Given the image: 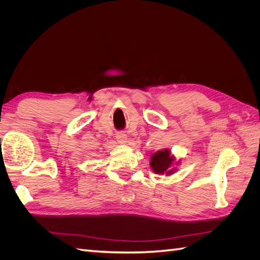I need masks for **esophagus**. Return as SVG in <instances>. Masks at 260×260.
<instances>
[{
  "label": "esophagus",
  "mask_w": 260,
  "mask_h": 260,
  "mask_svg": "<svg viewBox=\"0 0 260 260\" xmlns=\"http://www.w3.org/2000/svg\"><path fill=\"white\" fill-rule=\"evenodd\" d=\"M116 140L120 144H123V143H125V140H127V135H125V133H123V132H118L116 135Z\"/></svg>",
  "instance_id": "esophagus-1"
}]
</instances>
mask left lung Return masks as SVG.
<instances>
[{"label": "left lung", "mask_w": 260, "mask_h": 260, "mask_svg": "<svg viewBox=\"0 0 260 260\" xmlns=\"http://www.w3.org/2000/svg\"><path fill=\"white\" fill-rule=\"evenodd\" d=\"M175 161L176 157L175 155L171 154L170 149L164 148L159 149L158 152H155L154 154H152L149 166H151L154 174L170 176L172 174H175V171L177 170L176 168H172Z\"/></svg>", "instance_id": "left-lung-1"}]
</instances>
